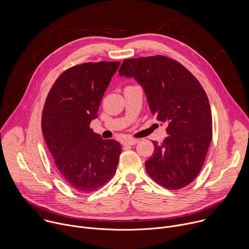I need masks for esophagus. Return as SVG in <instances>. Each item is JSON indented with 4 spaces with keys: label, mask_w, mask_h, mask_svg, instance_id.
Here are the masks:
<instances>
[{
    "label": "esophagus",
    "mask_w": 249,
    "mask_h": 249,
    "mask_svg": "<svg viewBox=\"0 0 249 249\" xmlns=\"http://www.w3.org/2000/svg\"><path fill=\"white\" fill-rule=\"evenodd\" d=\"M139 142V140L137 139H130V140H127L124 142V144H129V145H134L136 143Z\"/></svg>",
    "instance_id": "esophagus-1"
}]
</instances>
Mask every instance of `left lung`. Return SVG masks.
Segmentation results:
<instances>
[{
  "instance_id": "8db88e82",
  "label": "left lung",
  "mask_w": 249,
  "mask_h": 249,
  "mask_svg": "<svg viewBox=\"0 0 249 249\" xmlns=\"http://www.w3.org/2000/svg\"><path fill=\"white\" fill-rule=\"evenodd\" d=\"M120 76L133 77L144 90L151 113L167 125L168 136L145 161L158 185L180 190L199 174L212 141L209 101L198 80L180 62L163 55L124 59Z\"/></svg>"
}]
</instances>
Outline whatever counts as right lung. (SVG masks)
<instances>
[{
  "instance_id": "right-lung-1",
  "label": "right lung",
  "mask_w": 249,
  "mask_h": 249,
  "mask_svg": "<svg viewBox=\"0 0 249 249\" xmlns=\"http://www.w3.org/2000/svg\"><path fill=\"white\" fill-rule=\"evenodd\" d=\"M119 61L72 66L55 80L45 102L42 131L61 177L73 189L92 193L116 172L121 144L90 128Z\"/></svg>"
}]
</instances>
